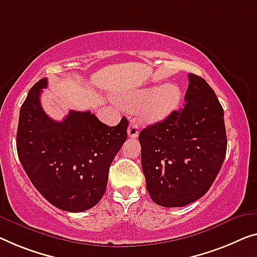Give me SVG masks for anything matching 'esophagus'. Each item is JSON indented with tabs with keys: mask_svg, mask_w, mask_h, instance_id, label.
I'll use <instances>...</instances> for the list:
<instances>
[{
	"mask_svg": "<svg viewBox=\"0 0 257 257\" xmlns=\"http://www.w3.org/2000/svg\"><path fill=\"white\" fill-rule=\"evenodd\" d=\"M140 130H139V125H137L135 122H130L129 127H128V136L130 139H136L139 136Z\"/></svg>",
	"mask_w": 257,
	"mask_h": 257,
	"instance_id": "esophagus-1",
	"label": "esophagus"
}]
</instances>
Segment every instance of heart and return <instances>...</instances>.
I'll list each match as a JSON object with an SVG mask.
<instances>
[{
    "label": "heart",
    "instance_id": "b5f03b06",
    "mask_svg": "<svg viewBox=\"0 0 257 257\" xmlns=\"http://www.w3.org/2000/svg\"><path fill=\"white\" fill-rule=\"evenodd\" d=\"M182 91L177 84L166 83L162 86H151L136 90L118 99L128 109H137L142 120L158 122L173 113L181 101Z\"/></svg>",
    "mask_w": 257,
    "mask_h": 257
}]
</instances>
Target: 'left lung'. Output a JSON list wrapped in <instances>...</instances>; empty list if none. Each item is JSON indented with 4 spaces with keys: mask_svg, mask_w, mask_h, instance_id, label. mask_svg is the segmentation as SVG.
<instances>
[{
    "mask_svg": "<svg viewBox=\"0 0 257 257\" xmlns=\"http://www.w3.org/2000/svg\"><path fill=\"white\" fill-rule=\"evenodd\" d=\"M183 108L139 135L147 189L156 204L185 206L212 186L226 155L224 109L205 79L188 75Z\"/></svg>",
    "mask_w": 257,
    "mask_h": 257,
    "instance_id": "1",
    "label": "left lung"
}]
</instances>
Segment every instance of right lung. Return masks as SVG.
Returning a JSON list of instances; mask_svg holds the SVG:
<instances>
[{
	"instance_id": "1",
	"label": "right lung",
	"mask_w": 257,
	"mask_h": 257,
	"mask_svg": "<svg viewBox=\"0 0 257 257\" xmlns=\"http://www.w3.org/2000/svg\"><path fill=\"white\" fill-rule=\"evenodd\" d=\"M30 90L19 113L17 152L36 189L51 204L69 212L93 208L105 194L109 166L127 140L128 121L108 127L87 112L70 110L62 121L44 112L41 90Z\"/></svg>"
}]
</instances>
